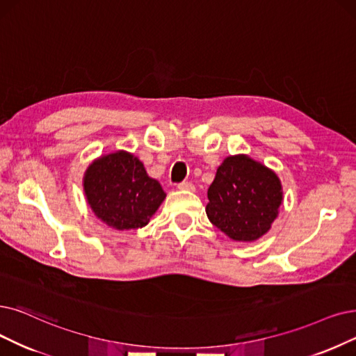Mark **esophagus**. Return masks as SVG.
<instances>
[{
    "instance_id": "esophagus-1",
    "label": "esophagus",
    "mask_w": 356,
    "mask_h": 356,
    "mask_svg": "<svg viewBox=\"0 0 356 356\" xmlns=\"http://www.w3.org/2000/svg\"><path fill=\"white\" fill-rule=\"evenodd\" d=\"M179 190H188V191H193L194 190V186L191 182H187V181H182V182H179L178 186H177Z\"/></svg>"
}]
</instances>
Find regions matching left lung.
<instances>
[{
    "instance_id": "obj_1",
    "label": "left lung",
    "mask_w": 356,
    "mask_h": 356,
    "mask_svg": "<svg viewBox=\"0 0 356 356\" xmlns=\"http://www.w3.org/2000/svg\"><path fill=\"white\" fill-rule=\"evenodd\" d=\"M206 213L234 241H255L277 218L282 186L277 175L245 154L229 156L207 191Z\"/></svg>"
}]
</instances>
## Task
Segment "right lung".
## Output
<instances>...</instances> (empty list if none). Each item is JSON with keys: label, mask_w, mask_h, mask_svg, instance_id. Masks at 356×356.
I'll return each instance as SVG.
<instances>
[{"label": "right lung", "mask_w": 356, "mask_h": 356, "mask_svg": "<svg viewBox=\"0 0 356 356\" xmlns=\"http://www.w3.org/2000/svg\"><path fill=\"white\" fill-rule=\"evenodd\" d=\"M84 194L95 215L120 231L146 226L166 195L143 163L127 152L93 162L84 175Z\"/></svg>", "instance_id": "1"}]
</instances>
